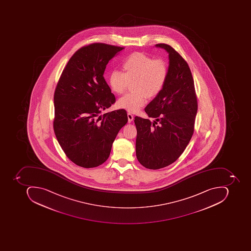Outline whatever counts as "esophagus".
<instances>
[{
    "instance_id": "obj_1",
    "label": "esophagus",
    "mask_w": 251,
    "mask_h": 251,
    "mask_svg": "<svg viewBox=\"0 0 251 251\" xmlns=\"http://www.w3.org/2000/svg\"><path fill=\"white\" fill-rule=\"evenodd\" d=\"M127 118H128V122H129V123H131V122H133V115H132V114L129 113V112H128Z\"/></svg>"
}]
</instances>
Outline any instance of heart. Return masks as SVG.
<instances>
[{
	"label": "heart",
	"mask_w": 251,
	"mask_h": 251,
	"mask_svg": "<svg viewBox=\"0 0 251 251\" xmlns=\"http://www.w3.org/2000/svg\"><path fill=\"white\" fill-rule=\"evenodd\" d=\"M124 70H114L108 76V84L116 94H123L129 81L133 82L135 92L125 94L118 100V106L128 112H137L146 102L148 97H157L164 88L168 75L167 63L163 59L136 52L125 59Z\"/></svg>",
	"instance_id": "heart-1"
}]
</instances>
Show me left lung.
Returning <instances> with one entry per match:
<instances>
[{
	"instance_id": "1",
	"label": "left lung",
	"mask_w": 251,
	"mask_h": 251,
	"mask_svg": "<svg viewBox=\"0 0 251 251\" xmlns=\"http://www.w3.org/2000/svg\"><path fill=\"white\" fill-rule=\"evenodd\" d=\"M156 48L169 54L167 81L161 92L148 104L149 119L135 117L137 129L136 154L148 169L157 170L175 162L190 142L194 133L198 102L192 72L185 59L172 47Z\"/></svg>"
}]
</instances>
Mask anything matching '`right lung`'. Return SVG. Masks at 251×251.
<instances>
[{"label":"right lung","instance_id":"right-lung-1","mask_svg":"<svg viewBox=\"0 0 251 251\" xmlns=\"http://www.w3.org/2000/svg\"><path fill=\"white\" fill-rule=\"evenodd\" d=\"M123 49L102 43L83 47L69 59L55 90V135L66 156L80 167L103 164L127 122L124 109L100 115L115 102L104 72Z\"/></svg>","mask_w":251,"mask_h":251}]
</instances>
